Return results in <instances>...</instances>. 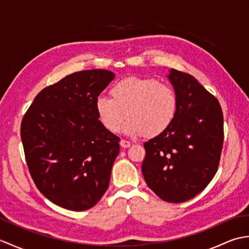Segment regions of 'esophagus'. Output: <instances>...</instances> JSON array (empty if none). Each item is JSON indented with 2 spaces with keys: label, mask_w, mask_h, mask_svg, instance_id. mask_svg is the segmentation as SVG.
<instances>
[{
  "label": "esophagus",
  "mask_w": 249,
  "mask_h": 249,
  "mask_svg": "<svg viewBox=\"0 0 249 249\" xmlns=\"http://www.w3.org/2000/svg\"><path fill=\"white\" fill-rule=\"evenodd\" d=\"M120 145H121L122 147H124V149H127V147H129V146H130V142H129V141H126V140H123V139H122V140L120 141Z\"/></svg>",
  "instance_id": "34e87169"
}]
</instances>
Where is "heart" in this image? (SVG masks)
<instances>
[{"instance_id": "heart-1", "label": "heart", "mask_w": 249, "mask_h": 249, "mask_svg": "<svg viewBox=\"0 0 249 249\" xmlns=\"http://www.w3.org/2000/svg\"><path fill=\"white\" fill-rule=\"evenodd\" d=\"M111 98L99 96L95 110L106 129L115 133L126 118L123 133L128 136L143 134L154 138L170 127L178 111L174 89L152 78L128 77L115 82L110 89Z\"/></svg>"}]
</instances>
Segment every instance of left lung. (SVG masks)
<instances>
[{"mask_svg":"<svg viewBox=\"0 0 249 249\" xmlns=\"http://www.w3.org/2000/svg\"><path fill=\"white\" fill-rule=\"evenodd\" d=\"M169 72L178 96L177 115L165 133L143 144L142 174L160 199L181 203L202 192L217 171L224 116L218 100L195 77Z\"/></svg>","mask_w":249,"mask_h":249,"instance_id":"1","label":"left lung"}]
</instances>
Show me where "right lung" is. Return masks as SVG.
Segmentation results:
<instances>
[{
	"mask_svg": "<svg viewBox=\"0 0 249 249\" xmlns=\"http://www.w3.org/2000/svg\"><path fill=\"white\" fill-rule=\"evenodd\" d=\"M114 77L105 70L73 72L37 94L23 116L21 140L31 177L61 208L91 209L109 187L120 138L100 123L95 102Z\"/></svg>",
	"mask_w": 249,
	"mask_h": 249,
	"instance_id": "right-lung-1",
	"label": "right lung"
}]
</instances>
